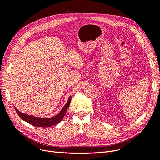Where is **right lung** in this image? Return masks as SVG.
Segmentation results:
<instances>
[{
    "instance_id": "1",
    "label": "right lung",
    "mask_w": 160,
    "mask_h": 160,
    "mask_svg": "<svg viewBox=\"0 0 160 160\" xmlns=\"http://www.w3.org/2000/svg\"><path fill=\"white\" fill-rule=\"evenodd\" d=\"M71 100V97H70V98H69L67 103L65 104L64 107L62 108V109H61L60 112L57 115L53 116V117H51V118H39L37 117H35V116L29 115L22 113L20 111L18 110L16 108H14V109H15L17 113H18L19 117H20L23 121H25V122L30 123V124L34 125V126H36V127L48 128V127L53 126V125L59 123L62 119L67 109H68L69 106L70 105Z\"/></svg>"
}]
</instances>
